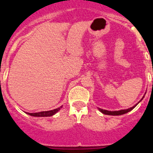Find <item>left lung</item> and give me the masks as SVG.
I'll return each instance as SVG.
<instances>
[{"instance_id":"left-lung-1","label":"left lung","mask_w":153,"mask_h":153,"mask_svg":"<svg viewBox=\"0 0 153 153\" xmlns=\"http://www.w3.org/2000/svg\"><path fill=\"white\" fill-rule=\"evenodd\" d=\"M145 97V96H144ZM144 97L142 98V99L144 98ZM141 99V100H142ZM140 100V101H141ZM138 102V103H139ZM137 103V104H138ZM137 104H136L135 105H133V107H131V108H128V109H121V110H118V111H109V110H105V109H100V108H98V109H99V111L102 112V114H106V115H113V116H118V115H122V114H126V113H128V112L131 111L132 109H134L137 105Z\"/></svg>"}]
</instances>
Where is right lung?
Here are the masks:
<instances>
[{"label": "right lung", "instance_id": "1", "mask_svg": "<svg viewBox=\"0 0 153 153\" xmlns=\"http://www.w3.org/2000/svg\"><path fill=\"white\" fill-rule=\"evenodd\" d=\"M60 108H62V106H60L59 108H57V109H52V110H49V111H42L39 112V113H27V114L30 116L33 117H51L56 114L59 110Z\"/></svg>", "mask_w": 153, "mask_h": 153}]
</instances>
